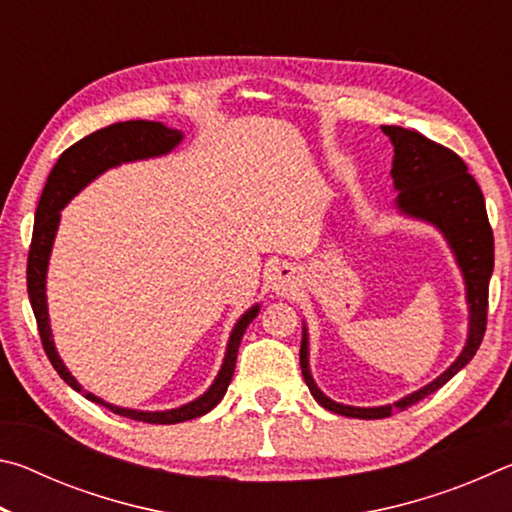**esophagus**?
<instances>
[{
	"instance_id": "34e87169",
	"label": "esophagus",
	"mask_w": 512,
	"mask_h": 512,
	"mask_svg": "<svg viewBox=\"0 0 512 512\" xmlns=\"http://www.w3.org/2000/svg\"><path fill=\"white\" fill-rule=\"evenodd\" d=\"M273 289L280 296H289V293L296 291V271L291 266H280L273 275Z\"/></svg>"
}]
</instances>
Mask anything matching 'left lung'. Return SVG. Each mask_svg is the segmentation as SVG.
I'll return each mask as SVG.
<instances>
[{"instance_id": "1", "label": "left lung", "mask_w": 512, "mask_h": 512, "mask_svg": "<svg viewBox=\"0 0 512 512\" xmlns=\"http://www.w3.org/2000/svg\"><path fill=\"white\" fill-rule=\"evenodd\" d=\"M381 131L391 137L395 151L391 173L395 189H400L397 207L404 214L418 216L443 230L454 250L456 262L461 266L467 287V305H470V336H467L461 357L431 384L395 404L357 409V406L336 404L318 391L309 375L307 334H302L300 368L314 400L327 411L359 420H379L393 415L395 409H409L427 395L436 393L438 388H443L458 370L472 361L483 341L485 325H488V284L492 266H495V237H492L481 187L476 185L472 173H467V164L452 149L427 140L409 128L381 126Z\"/></svg>"}]
</instances>
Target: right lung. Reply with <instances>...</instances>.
Wrapping results in <instances>:
<instances>
[{"label": "right lung", "mask_w": 512, "mask_h": 512, "mask_svg": "<svg viewBox=\"0 0 512 512\" xmlns=\"http://www.w3.org/2000/svg\"><path fill=\"white\" fill-rule=\"evenodd\" d=\"M180 140H183V131H178V128L164 126L162 121L135 119V121H119V124L101 128V131L83 137V140L69 146V149L60 155L58 162L54 164V169H51L47 178V185L42 189V196L36 210V223H33V237H31L29 262H27V291H29L33 314H36L40 341L51 361V366H54L60 379H65L74 391L83 393L92 402L106 406V409H110L112 413L124 415V418H131L137 422H149V424H176V422L201 418V415L212 411L214 406L223 400L225 391H228L230 379L235 375L241 336H244L250 320L257 316L259 307L255 305L253 309H248L246 314L239 318L235 329H232L228 352H225L223 366L219 370V375H216L214 384L210 386V391L198 397V400L180 406V409L155 411V413L133 411V409H119V406L103 402L92 393H85L79 381L69 375V370L63 366V361H60L58 352L54 348V341H51L45 277H47L51 244H54L56 228L60 221V210L67 205L69 198L79 194L92 178H97L99 173H103L106 169L117 167L121 162L153 158V155L169 153Z\"/></svg>", "instance_id": "add662e5"}]
</instances>
